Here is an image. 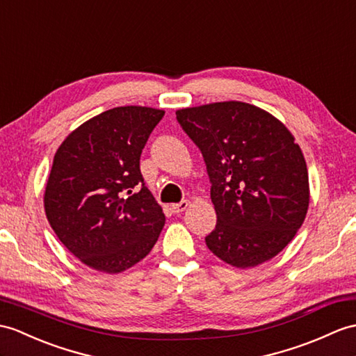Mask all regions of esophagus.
<instances>
[{"instance_id": "obj_1", "label": "esophagus", "mask_w": 356, "mask_h": 356, "mask_svg": "<svg viewBox=\"0 0 356 356\" xmlns=\"http://www.w3.org/2000/svg\"><path fill=\"white\" fill-rule=\"evenodd\" d=\"M188 206H189V202L184 200V202H180V203L171 204V211L175 212V213H180V212H184L188 208Z\"/></svg>"}]
</instances>
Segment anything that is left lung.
<instances>
[{"label":"left lung","instance_id":"8db88e82","mask_svg":"<svg viewBox=\"0 0 356 356\" xmlns=\"http://www.w3.org/2000/svg\"><path fill=\"white\" fill-rule=\"evenodd\" d=\"M200 148L211 179L217 226L208 249L236 268L282 252L303 225L309 179L303 153L282 121L243 102H220L176 112Z\"/></svg>","mask_w":356,"mask_h":356}]
</instances>
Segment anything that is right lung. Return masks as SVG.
<instances>
[{
	"label": "right lung",
	"instance_id": "add662e5",
	"mask_svg": "<svg viewBox=\"0 0 356 356\" xmlns=\"http://www.w3.org/2000/svg\"><path fill=\"white\" fill-rule=\"evenodd\" d=\"M165 111L121 106L88 120L57 148L44 194L49 226L79 261L121 273L150 253L165 225L139 158ZM138 193L131 191L138 185Z\"/></svg>",
	"mask_w": 356,
	"mask_h": 356
}]
</instances>
